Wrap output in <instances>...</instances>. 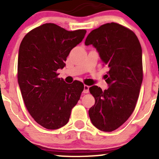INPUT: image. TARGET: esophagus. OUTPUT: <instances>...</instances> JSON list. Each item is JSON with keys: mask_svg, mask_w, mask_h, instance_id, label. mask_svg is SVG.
<instances>
[{"mask_svg": "<svg viewBox=\"0 0 159 159\" xmlns=\"http://www.w3.org/2000/svg\"><path fill=\"white\" fill-rule=\"evenodd\" d=\"M89 86L84 85V92H83L84 93V94L89 93Z\"/></svg>", "mask_w": 159, "mask_h": 159, "instance_id": "esophagus-1", "label": "esophagus"}]
</instances>
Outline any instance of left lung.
<instances>
[{"instance_id": "8db88e82", "label": "left lung", "mask_w": 159, "mask_h": 159, "mask_svg": "<svg viewBox=\"0 0 159 159\" xmlns=\"http://www.w3.org/2000/svg\"><path fill=\"white\" fill-rule=\"evenodd\" d=\"M92 45L109 71L105 75L109 87L104 91L92 86L89 92L95 103L89 110L92 123L102 131L117 129L136 107L143 79L142 51L131 30L116 23L94 29L85 41Z\"/></svg>"}]
</instances>
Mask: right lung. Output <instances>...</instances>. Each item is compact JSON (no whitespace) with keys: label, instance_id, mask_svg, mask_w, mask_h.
Masks as SVG:
<instances>
[{"label":"right lung","instance_id":"obj_1","mask_svg":"<svg viewBox=\"0 0 159 159\" xmlns=\"http://www.w3.org/2000/svg\"><path fill=\"white\" fill-rule=\"evenodd\" d=\"M86 33L84 29L69 31L45 23L29 31L20 45L17 80L22 97L34 120L47 129L67 123L83 92L82 82L67 84L56 71L65 67L70 51Z\"/></svg>","mask_w":159,"mask_h":159}]
</instances>
